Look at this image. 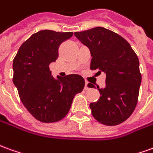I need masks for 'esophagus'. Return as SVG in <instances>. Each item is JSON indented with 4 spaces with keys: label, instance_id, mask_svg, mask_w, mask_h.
I'll return each mask as SVG.
<instances>
[{
    "label": "esophagus",
    "instance_id": "34e87169",
    "mask_svg": "<svg viewBox=\"0 0 153 153\" xmlns=\"http://www.w3.org/2000/svg\"><path fill=\"white\" fill-rule=\"evenodd\" d=\"M88 88H88V83L86 82V83H85V86H84V89H85V90H88Z\"/></svg>",
    "mask_w": 153,
    "mask_h": 153
}]
</instances>
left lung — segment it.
<instances>
[{"mask_svg":"<svg viewBox=\"0 0 153 153\" xmlns=\"http://www.w3.org/2000/svg\"><path fill=\"white\" fill-rule=\"evenodd\" d=\"M74 36L90 51V69L106 74L105 88L98 87L100 98L89 104L93 116L107 126L120 124L137 103L142 81L137 55L124 38L103 27L74 32Z\"/></svg>","mask_w":153,"mask_h":153,"instance_id":"left-lung-1","label":"left lung"}]
</instances>
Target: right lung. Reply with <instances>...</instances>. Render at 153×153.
I'll use <instances>...</instances> for the list:
<instances>
[{"label": "right lung", "mask_w": 153, "mask_h": 153, "mask_svg": "<svg viewBox=\"0 0 153 153\" xmlns=\"http://www.w3.org/2000/svg\"><path fill=\"white\" fill-rule=\"evenodd\" d=\"M73 32L44 30L21 45L13 60V83L21 102L42 123L61 120L69 113L74 96L82 92L84 79L79 74L51 75L50 64L59 56V47Z\"/></svg>", "instance_id": "add662e5"}]
</instances>
